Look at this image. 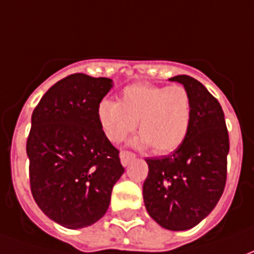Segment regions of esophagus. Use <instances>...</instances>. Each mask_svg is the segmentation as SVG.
I'll return each instance as SVG.
<instances>
[{"label":"esophagus","mask_w":254,"mask_h":254,"mask_svg":"<svg viewBox=\"0 0 254 254\" xmlns=\"http://www.w3.org/2000/svg\"><path fill=\"white\" fill-rule=\"evenodd\" d=\"M120 158H121V163L124 166H127L130 162H132L134 158H136V155L130 152V151H127V149H122L121 154H120Z\"/></svg>","instance_id":"obj_1"}]
</instances>
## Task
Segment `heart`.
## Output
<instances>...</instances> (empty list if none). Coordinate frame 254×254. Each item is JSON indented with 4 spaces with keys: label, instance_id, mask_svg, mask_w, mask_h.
I'll return each mask as SVG.
<instances>
[{
    "label": "heart",
    "instance_id": "obj_1",
    "mask_svg": "<svg viewBox=\"0 0 254 254\" xmlns=\"http://www.w3.org/2000/svg\"><path fill=\"white\" fill-rule=\"evenodd\" d=\"M191 103L188 89L136 83L124 88L120 102L103 99L98 105V121L113 143H120L136 129L137 147H151L155 154L178 148L190 127Z\"/></svg>",
    "mask_w": 254,
    "mask_h": 254
}]
</instances>
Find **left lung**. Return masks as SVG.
<instances>
[{"mask_svg": "<svg viewBox=\"0 0 254 254\" xmlns=\"http://www.w3.org/2000/svg\"><path fill=\"white\" fill-rule=\"evenodd\" d=\"M190 95L191 120L185 140L173 154L147 158L143 197L149 216L162 227H194L222 197L227 178L229 132L222 106L196 78L180 74Z\"/></svg>", "mask_w": 254, "mask_h": 254, "instance_id": "obj_1", "label": "left lung"}]
</instances>
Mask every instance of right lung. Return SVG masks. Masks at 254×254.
<instances>
[{
  "label": "right lung",
  "instance_id": "obj_1",
  "mask_svg": "<svg viewBox=\"0 0 254 254\" xmlns=\"http://www.w3.org/2000/svg\"><path fill=\"white\" fill-rule=\"evenodd\" d=\"M110 78L73 73L38 103L27 138L30 188L49 218L67 229L98 222L124 173L120 151L98 121V105Z\"/></svg>",
  "mask_w": 254,
  "mask_h": 254
}]
</instances>
